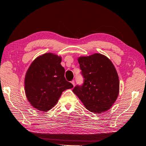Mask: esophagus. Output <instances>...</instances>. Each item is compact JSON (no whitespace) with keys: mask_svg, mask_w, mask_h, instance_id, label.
<instances>
[{"mask_svg":"<svg viewBox=\"0 0 146 146\" xmlns=\"http://www.w3.org/2000/svg\"><path fill=\"white\" fill-rule=\"evenodd\" d=\"M72 84L73 85V86H74V85H75V82H74V80H73V81H72Z\"/></svg>","mask_w":146,"mask_h":146,"instance_id":"obj_1","label":"esophagus"}]
</instances>
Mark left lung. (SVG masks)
I'll list each match as a JSON object with an SVG mask.
<instances>
[{
    "instance_id": "obj_1",
    "label": "left lung",
    "mask_w": 146,
    "mask_h": 146,
    "mask_svg": "<svg viewBox=\"0 0 146 146\" xmlns=\"http://www.w3.org/2000/svg\"><path fill=\"white\" fill-rule=\"evenodd\" d=\"M84 82L73 92L87 110L102 113L109 110L119 93L117 71L110 59L99 53L78 59Z\"/></svg>"
}]
</instances>
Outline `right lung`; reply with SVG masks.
Returning a JSON list of instances; mask_svg holds the SVG:
<instances>
[{
	"instance_id": "add662e5",
	"label": "right lung",
	"mask_w": 146,
	"mask_h": 146,
	"mask_svg": "<svg viewBox=\"0 0 146 146\" xmlns=\"http://www.w3.org/2000/svg\"><path fill=\"white\" fill-rule=\"evenodd\" d=\"M62 58L48 52L37 57L29 66L24 80V90L31 105L46 112L58 102L63 92L73 84L65 80Z\"/></svg>"
}]
</instances>
